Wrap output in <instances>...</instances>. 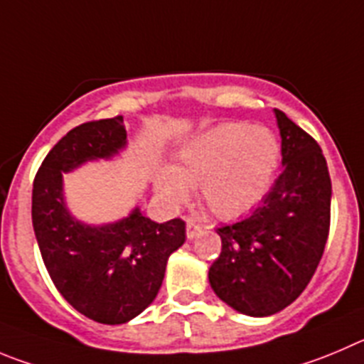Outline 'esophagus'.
I'll return each instance as SVG.
<instances>
[{
    "label": "esophagus",
    "instance_id": "1",
    "mask_svg": "<svg viewBox=\"0 0 364 364\" xmlns=\"http://www.w3.org/2000/svg\"><path fill=\"white\" fill-rule=\"evenodd\" d=\"M199 233H201V226L198 223H193V220H186V239H196Z\"/></svg>",
    "mask_w": 364,
    "mask_h": 364
}]
</instances>
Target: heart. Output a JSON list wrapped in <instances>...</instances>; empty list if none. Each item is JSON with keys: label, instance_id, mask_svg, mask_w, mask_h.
Segmentation results:
<instances>
[{"label": "heart", "instance_id": "1", "mask_svg": "<svg viewBox=\"0 0 364 364\" xmlns=\"http://www.w3.org/2000/svg\"><path fill=\"white\" fill-rule=\"evenodd\" d=\"M280 147L273 132L247 124H223L203 132L179 151L172 168L154 178L156 192L168 205L201 190L206 208L224 220L246 215L273 183Z\"/></svg>", "mask_w": 364, "mask_h": 364}]
</instances>
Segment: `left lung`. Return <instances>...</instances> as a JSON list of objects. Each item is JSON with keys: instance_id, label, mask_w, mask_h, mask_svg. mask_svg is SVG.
<instances>
[{"instance_id": "8db88e82", "label": "left lung", "mask_w": 364, "mask_h": 364, "mask_svg": "<svg viewBox=\"0 0 364 364\" xmlns=\"http://www.w3.org/2000/svg\"><path fill=\"white\" fill-rule=\"evenodd\" d=\"M274 117L284 171L262 206L217 228L223 250L208 271L213 293L255 318L277 314L304 293L331 226L332 185L320 145L285 113Z\"/></svg>"}]
</instances>
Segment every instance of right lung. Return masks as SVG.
I'll list each match as a JSON object with an SVG mask.
<instances>
[{"mask_svg": "<svg viewBox=\"0 0 364 364\" xmlns=\"http://www.w3.org/2000/svg\"><path fill=\"white\" fill-rule=\"evenodd\" d=\"M125 147L122 117L71 129L44 158L32 190L33 232L50 278L71 307L104 325L127 323L154 301L166 260L186 239L181 219L156 223L138 206L107 224L71 215L63 176Z\"/></svg>", "mask_w": 364, "mask_h": 364, "instance_id": "obj_1", "label": "right lung"}]
</instances>
